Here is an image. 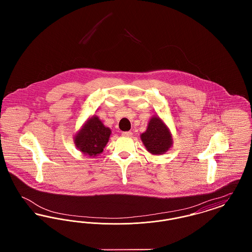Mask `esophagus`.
I'll return each instance as SVG.
<instances>
[{
    "instance_id": "esophagus-1",
    "label": "esophagus",
    "mask_w": 252,
    "mask_h": 252,
    "mask_svg": "<svg viewBox=\"0 0 252 252\" xmlns=\"http://www.w3.org/2000/svg\"><path fill=\"white\" fill-rule=\"evenodd\" d=\"M122 135L125 136V137H131L133 134H132L131 131H124L122 132Z\"/></svg>"
}]
</instances>
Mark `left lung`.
<instances>
[{"label":"left lung","mask_w":252,"mask_h":252,"mask_svg":"<svg viewBox=\"0 0 252 252\" xmlns=\"http://www.w3.org/2000/svg\"><path fill=\"white\" fill-rule=\"evenodd\" d=\"M146 149L154 155H160L172 145V137L166 126L158 117H152L146 131L141 135Z\"/></svg>","instance_id":"8db88e82"}]
</instances>
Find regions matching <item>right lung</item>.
Returning a JSON list of instances; mask_svg holds the SVG:
<instances>
[{"label":"right lung","instance_id":"1","mask_svg":"<svg viewBox=\"0 0 252 252\" xmlns=\"http://www.w3.org/2000/svg\"><path fill=\"white\" fill-rule=\"evenodd\" d=\"M110 133V129L106 127L97 116H94L77 133L74 143L81 152L90 157H94L103 152L108 144Z\"/></svg>","mask_w":252,"mask_h":252}]
</instances>
